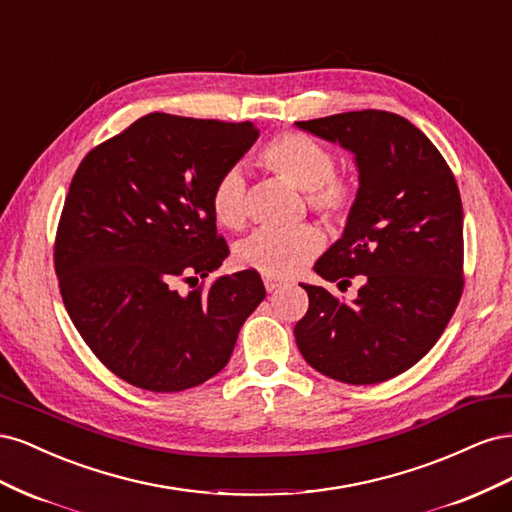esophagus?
Listing matches in <instances>:
<instances>
[{"instance_id": "34e87169", "label": "esophagus", "mask_w": 512, "mask_h": 512, "mask_svg": "<svg viewBox=\"0 0 512 512\" xmlns=\"http://www.w3.org/2000/svg\"><path fill=\"white\" fill-rule=\"evenodd\" d=\"M282 284H284V282L273 280V277H265V288H267V292H275L277 288H282Z\"/></svg>"}]
</instances>
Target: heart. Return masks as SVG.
I'll use <instances>...</instances> for the list:
<instances>
[{
	"label": "heart",
	"instance_id": "obj_1",
	"mask_svg": "<svg viewBox=\"0 0 512 512\" xmlns=\"http://www.w3.org/2000/svg\"><path fill=\"white\" fill-rule=\"evenodd\" d=\"M260 164L280 175L294 188L305 192V200L322 220L342 222L350 213L356 185L337 177L335 156L314 138L301 132H284L262 147ZM213 220L226 230H239L247 218L245 177L239 168H230L215 181L211 190ZM322 247V235L312 226L286 232L258 230L237 245V262L243 269L265 277H288L301 271Z\"/></svg>",
	"mask_w": 512,
	"mask_h": 512
}]
</instances>
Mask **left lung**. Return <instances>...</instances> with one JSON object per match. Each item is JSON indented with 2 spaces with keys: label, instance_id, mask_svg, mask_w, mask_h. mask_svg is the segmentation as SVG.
<instances>
[{
  "label": "left lung",
  "instance_id": "1",
  "mask_svg": "<svg viewBox=\"0 0 512 512\" xmlns=\"http://www.w3.org/2000/svg\"><path fill=\"white\" fill-rule=\"evenodd\" d=\"M294 126L354 156V205L342 237L314 271L337 288L361 275L352 303L303 284L309 309L294 339L303 359L333 380H391L433 348L461 297L457 181L429 138L395 113L352 111Z\"/></svg>",
  "mask_w": 512,
  "mask_h": 512
}]
</instances>
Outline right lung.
Here are the masks:
<instances>
[{"label": "right lung", "instance_id": "right-lung-1", "mask_svg": "<svg viewBox=\"0 0 512 512\" xmlns=\"http://www.w3.org/2000/svg\"><path fill=\"white\" fill-rule=\"evenodd\" d=\"M256 138L252 121L149 113L76 170L55 241L61 299L91 352L138 389L177 393L213 378L265 299L254 271L175 288L228 256L209 198Z\"/></svg>", "mask_w": 512, "mask_h": 512}]
</instances>
